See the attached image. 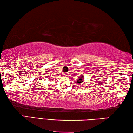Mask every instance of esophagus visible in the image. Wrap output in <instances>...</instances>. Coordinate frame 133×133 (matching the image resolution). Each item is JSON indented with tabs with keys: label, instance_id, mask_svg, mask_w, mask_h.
<instances>
[{
	"label": "esophagus",
	"instance_id": "obj_1",
	"mask_svg": "<svg viewBox=\"0 0 133 133\" xmlns=\"http://www.w3.org/2000/svg\"><path fill=\"white\" fill-rule=\"evenodd\" d=\"M67 76V74H66V73L64 74V76Z\"/></svg>",
	"mask_w": 133,
	"mask_h": 133
}]
</instances>
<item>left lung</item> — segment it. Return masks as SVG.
Here are the masks:
<instances>
[{
	"mask_svg": "<svg viewBox=\"0 0 133 133\" xmlns=\"http://www.w3.org/2000/svg\"><path fill=\"white\" fill-rule=\"evenodd\" d=\"M83 79H84L83 76H81L80 78L77 80V83L79 84H81L83 82Z\"/></svg>",
	"mask_w": 133,
	"mask_h": 133,
	"instance_id": "1",
	"label": "left lung"
}]
</instances>
